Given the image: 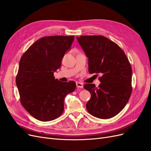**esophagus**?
I'll list each match as a JSON object with an SVG mask.
<instances>
[{"label":"esophagus","instance_id":"1","mask_svg":"<svg viewBox=\"0 0 151 151\" xmlns=\"http://www.w3.org/2000/svg\"><path fill=\"white\" fill-rule=\"evenodd\" d=\"M76 86L77 88H83V84L79 83V82H76Z\"/></svg>","mask_w":151,"mask_h":151}]
</instances>
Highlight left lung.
I'll return each mask as SVG.
<instances>
[{"mask_svg":"<svg viewBox=\"0 0 151 151\" xmlns=\"http://www.w3.org/2000/svg\"><path fill=\"white\" fill-rule=\"evenodd\" d=\"M77 40L88 58L89 72L101 75L98 88L94 84L84 86L91 95L87 110L101 119L115 116L124 108L132 91L129 59L116 43L103 36H81Z\"/></svg>","mask_w":151,"mask_h":151,"instance_id":"left-lung-1","label":"left lung"}]
</instances>
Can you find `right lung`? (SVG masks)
Wrapping results in <instances>:
<instances>
[{
	"mask_svg": "<svg viewBox=\"0 0 151 151\" xmlns=\"http://www.w3.org/2000/svg\"><path fill=\"white\" fill-rule=\"evenodd\" d=\"M74 38L45 36L36 41L21 58L16 79L20 101L40 121H51L60 116L64 109L65 96L76 89L75 82L63 83L53 76Z\"/></svg>",
	"mask_w": 151,
	"mask_h": 151,
	"instance_id": "right-lung-1",
	"label": "right lung"
}]
</instances>
